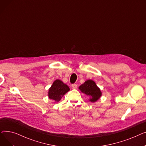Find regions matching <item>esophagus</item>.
Instances as JSON below:
<instances>
[{"label":"esophagus","instance_id":"esophagus-1","mask_svg":"<svg viewBox=\"0 0 146 146\" xmlns=\"http://www.w3.org/2000/svg\"><path fill=\"white\" fill-rule=\"evenodd\" d=\"M78 88V85H76V84H73V85H72V88L73 89H76Z\"/></svg>","mask_w":146,"mask_h":146}]
</instances>
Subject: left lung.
<instances>
[{
    "label": "left lung",
    "instance_id": "left-lung-1",
    "mask_svg": "<svg viewBox=\"0 0 146 146\" xmlns=\"http://www.w3.org/2000/svg\"><path fill=\"white\" fill-rule=\"evenodd\" d=\"M82 93L89 97V101L91 102H95L102 96V92L96 83L92 80H87L79 87Z\"/></svg>",
    "mask_w": 146,
    "mask_h": 146
}]
</instances>
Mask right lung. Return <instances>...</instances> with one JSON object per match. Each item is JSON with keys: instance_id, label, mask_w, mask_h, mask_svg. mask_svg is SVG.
I'll use <instances>...</instances> for the list:
<instances>
[{"instance_id": "1", "label": "right lung", "mask_w": 146, "mask_h": 146, "mask_svg": "<svg viewBox=\"0 0 146 146\" xmlns=\"http://www.w3.org/2000/svg\"><path fill=\"white\" fill-rule=\"evenodd\" d=\"M69 90L70 88L66 84L59 79H56L48 89V96L54 102H58Z\"/></svg>"}]
</instances>
